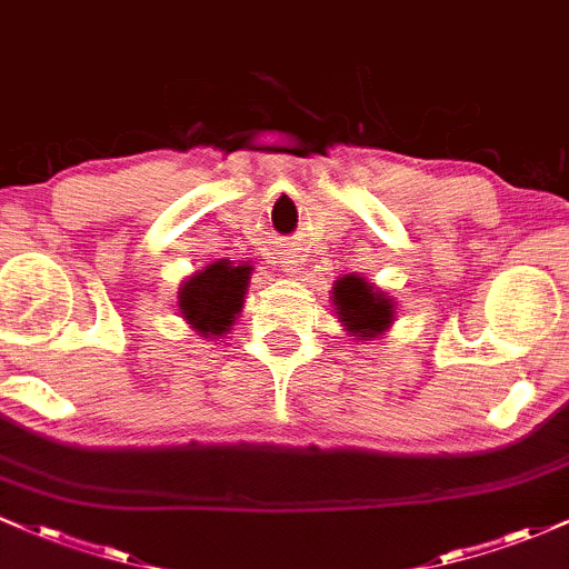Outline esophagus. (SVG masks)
<instances>
[{
	"mask_svg": "<svg viewBox=\"0 0 569 569\" xmlns=\"http://www.w3.org/2000/svg\"><path fill=\"white\" fill-rule=\"evenodd\" d=\"M283 270L289 272L291 278H297V274H299V267H297V261H286V264H283Z\"/></svg>",
	"mask_w": 569,
	"mask_h": 569,
	"instance_id": "esophagus-1",
	"label": "esophagus"
}]
</instances>
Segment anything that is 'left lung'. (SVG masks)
<instances>
[{
	"label": "left lung",
	"instance_id": "1",
	"mask_svg": "<svg viewBox=\"0 0 569 569\" xmlns=\"http://www.w3.org/2000/svg\"><path fill=\"white\" fill-rule=\"evenodd\" d=\"M329 299L335 305L337 321L356 342L376 340L395 327L397 302L361 274H346L335 280Z\"/></svg>",
	"mask_w": 569,
	"mask_h": 569
}]
</instances>
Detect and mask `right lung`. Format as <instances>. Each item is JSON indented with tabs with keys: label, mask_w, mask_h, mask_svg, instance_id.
<instances>
[{
	"label": "right lung",
	"mask_w": 569,
	"mask_h": 569,
	"mask_svg": "<svg viewBox=\"0 0 569 569\" xmlns=\"http://www.w3.org/2000/svg\"><path fill=\"white\" fill-rule=\"evenodd\" d=\"M253 267L248 261L218 259L202 267L180 283L178 313L204 340H221L234 327L242 305H246L248 283Z\"/></svg>",
	"instance_id": "add662e5"
}]
</instances>
